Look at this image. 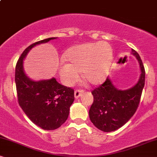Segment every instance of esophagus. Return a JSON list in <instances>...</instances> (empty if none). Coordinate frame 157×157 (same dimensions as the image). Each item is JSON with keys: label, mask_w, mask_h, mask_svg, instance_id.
<instances>
[{"label": "esophagus", "mask_w": 157, "mask_h": 157, "mask_svg": "<svg viewBox=\"0 0 157 157\" xmlns=\"http://www.w3.org/2000/svg\"><path fill=\"white\" fill-rule=\"evenodd\" d=\"M83 92L84 91H83V90H80V89H77L74 92V96L76 98H78V97H80V96L81 94H83Z\"/></svg>", "instance_id": "esophagus-1"}]
</instances>
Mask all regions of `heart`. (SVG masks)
<instances>
[{"label":"heart","mask_w":157,"mask_h":157,"mask_svg":"<svg viewBox=\"0 0 157 157\" xmlns=\"http://www.w3.org/2000/svg\"><path fill=\"white\" fill-rule=\"evenodd\" d=\"M113 51L107 42L88 43L72 47L60 61L59 71L64 84L71 86L81 72L85 81L96 85L106 78L110 69Z\"/></svg>","instance_id":"b5f03b06"}]
</instances>
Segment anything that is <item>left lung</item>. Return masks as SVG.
I'll list each match as a JSON object with an SVG mask.
<instances>
[{"label": "left lung", "instance_id": "left-lung-1", "mask_svg": "<svg viewBox=\"0 0 157 157\" xmlns=\"http://www.w3.org/2000/svg\"><path fill=\"white\" fill-rule=\"evenodd\" d=\"M141 70L138 82L131 89L119 90L109 78L93 90L94 102L89 118L94 125L105 132H113L124 126L136 112L145 83V69L138 53L132 49Z\"/></svg>", "mask_w": 157, "mask_h": 157}]
</instances>
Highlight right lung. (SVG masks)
I'll return each instance as SVG.
<instances>
[{"label":"right lung","mask_w":157,"mask_h":157,"mask_svg":"<svg viewBox=\"0 0 157 157\" xmlns=\"http://www.w3.org/2000/svg\"><path fill=\"white\" fill-rule=\"evenodd\" d=\"M56 38L39 40L25 48L17 62L15 71L19 105L30 120L44 130L56 129L67 120L70 106L74 101V91L58 83L55 78L31 80L25 74L23 64L32 48Z\"/></svg>","instance_id":"add662e5"}]
</instances>
